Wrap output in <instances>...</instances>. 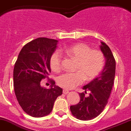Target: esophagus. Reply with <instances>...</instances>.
Segmentation results:
<instances>
[{
  "label": "esophagus",
  "instance_id": "obj_1",
  "mask_svg": "<svg viewBox=\"0 0 131 131\" xmlns=\"http://www.w3.org/2000/svg\"><path fill=\"white\" fill-rule=\"evenodd\" d=\"M62 92H63V94H69V91L67 90H63Z\"/></svg>",
  "mask_w": 131,
  "mask_h": 131
}]
</instances>
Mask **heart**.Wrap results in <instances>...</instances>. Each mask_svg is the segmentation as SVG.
Masks as SVG:
<instances>
[{
	"instance_id": "obj_1",
	"label": "heart",
	"mask_w": 131,
	"mask_h": 131,
	"mask_svg": "<svg viewBox=\"0 0 131 131\" xmlns=\"http://www.w3.org/2000/svg\"><path fill=\"white\" fill-rule=\"evenodd\" d=\"M63 51L70 57L78 61L76 71L78 72L62 74L57 78L59 86L64 89H73L81 84L85 79L90 81L101 72L104 66L105 58L100 51L92 50L83 43L77 44L63 49ZM62 54L59 51L54 52L50 59V67L52 70L58 72L61 69Z\"/></svg>"
}]
</instances>
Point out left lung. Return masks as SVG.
Masks as SVG:
<instances>
[{"label":"left lung","instance_id":"left-lung-1","mask_svg":"<svg viewBox=\"0 0 131 131\" xmlns=\"http://www.w3.org/2000/svg\"><path fill=\"white\" fill-rule=\"evenodd\" d=\"M100 47L105 57V66L97 78L83 86L84 93L89 92V95L80 93L79 103L70 107L72 114L80 120H91L102 113L107 104L114 83L115 60L113 53L104 42L101 41Z\"/></svg>","mask_w":131,"mask_h":131}]
</instances>
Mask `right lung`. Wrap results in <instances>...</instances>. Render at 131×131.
I'll list each match as a JSON object with an SVG mask.
<instances>
[{
  "label": "right lung",
  "mask_w": 131,
  "mask_h": 131,
  "mask_svg": "<svg viewBox=\"0 0 131 131\" xmlns=\"http://www.w3.org/2000/svg\"><path fill=\"white\" fill-rule=\"evenodd\" d=\"M58 41L39 37L25 45L18 54L14 68V86L22 110L34 117L49 114L62 89L51 80L49 89L41 85L51 72L50 59L57 47Z\"/></svg>",
  "instance_id": "right-lung-1"
}]
</instances>
